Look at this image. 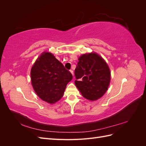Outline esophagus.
Wrapping results in <instances>:
<instances>
[{"label":"esophagus","mask_w":146,"mask_h":146,"mask_svg":"<svg viewBox=\"0 0 146 146\" xmlns=\"http://www.w3.org/2000/svg\"><path fill=\"white\" fill-rule=\"evenodd\" d=\"M70 72H71V74H72V76H74V71H73V70H70Z\"/></svg>","instance_id":"esophagus-1"}]
</instances>
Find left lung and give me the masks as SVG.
<instances>
[{"label":"left lung","instance_id":"obj_1","mask_svg":"<svg viewBox=\"0 0 146 146\" xmlns=\"http://www.w3.org/2000/svg\"><path fill=\"white\" fill-rule=\"evenodd\" d=\"M75 69L76 86L86 99L96 100L108 90L111 73L107 63L96 53L83 54Z\"/></svg>","mask_w":146,"mask_h":146}]
</instances>
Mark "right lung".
Segmentation results:
<instances>
[{
    "label": "right lung",
    "instance_id": "1",
    "mask_svg": "<svg viewBox=\"0 0 146 146\" xmlns=\"http://www.w3.org/2000/svg\"><path fill=\"white\" fill-rule=\"evenodd\" d=\"M31 80L39 98L54 104L63 96L67 84L72 75L49 52H43L31 69Z\"/></svg>",
    "mask_w": 146,
    "mask_h": 146
}]
</instances>
